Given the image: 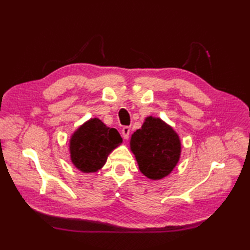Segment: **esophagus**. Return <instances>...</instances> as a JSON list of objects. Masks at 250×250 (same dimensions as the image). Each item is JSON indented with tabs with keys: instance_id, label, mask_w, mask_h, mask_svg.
<instances>
[{
	"instance_id": "34e87169",
	"label": "esophagus",
	"mask_w": 250,
	"mask_h": 250,
	"mask_svg": "<svg viewBox=\"0 0 250 250\" xmlns=\"http://www.w3.org/2000/svg\"><path fill=\"white\" fill-rule=\"evenodd\" d=\"M130 132H131L130 126H124V128H122L121 133H122V137H124V140H129Z\"/></svg>"
}]
</instances>
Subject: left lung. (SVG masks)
<instances>
[{
	"label": "left lung",
	"mask_w": 250,
	"mask_h": 250,
	"mask_svg": "<svg viewBox=\"0 0 250 250\" xmlns=\"http://www.w3.org/2000/svg\"><path fill=\"white\" fill-rule=\"evenodd\" d=\"M130 148L140 171L152 180L171 174L182 153V143L175 130L152 116L147 117L142 128L132 134Z\"/></svg>",
	"instance_id": "8db88e82"
}]
</instances>
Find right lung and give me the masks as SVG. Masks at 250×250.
<instances>
[{
  "label": "right lung",
  "instance_id": "right-lung-1",
  "mask_svg": "<svg viewBox=\"0 0 250 250\" xmlns=\"http://www.w3.org/2000/svg\"><path fill=\"white\" fill-rule=\"evenodd\" d=\"M121 143L118 131L106 126L99 118H91L78 126L71 136V161L83 173L98 172Z\"/></svg>",
  "mask_w": 250,
  "mask_h": 250
}]
</instances>
